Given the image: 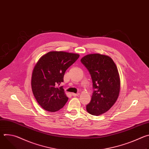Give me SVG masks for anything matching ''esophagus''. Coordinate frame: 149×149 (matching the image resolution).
Segmentation results:
<instances>
[{
    "label": "esophagus",
    "mask_w": 149,
    "mask_h": 149,
    "mask_svg": "<svg viewBox=\"0 0 149 149\" xmlns=\"http://www.w3.org/2000/svg\"><path fill=\"white\" fill-rule=\"evenodd\" d=\"M79 95V93H77V94H75V93H72V95L74 96V97H76V96H78V95Z\"/></svg>",
    "instance_id": "esophagus-1"
}]
</instances>
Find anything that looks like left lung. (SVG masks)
Returning <instances> with one entry per match:
<instances>
[{
  "instance_id": "obj_1",
  "label": "left lung",
  "mask_w": 149,
  "mask_h": 149,
  "mask_svg": "<svg viewBox=\"0 0 149 149\" xmlns=\"http://www.w3.org/2000/svg\"><path fill=\"white\" fill-rule=\"evenodd\" d=\"M81 62L91 75L94 89L87 111L94 116L102 114L111 109L119 95L120 79L117 68L110 56L100 54L87 55Z\"/></svg>"
}]
</instances>
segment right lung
I'll use <instances>...</instances> for the list:
<instances>
[{
	"label": "right lung",
	"mask_w": 149,
	"mask_h": 149,
	"mask_svg": "<svg viewBox=\"0 0 149 149\" xmlns=\"http://www.w3.org/2000/svg\"><path fill=\"white\" fill-rule=\"evenodd\" d=\"M79 55L63 51H51L42 56L35 65L32 75L33 95L44 110L55 112L65 105L68 98L63 87L66 70L78 59Z\"/></svg>",
	"instance_id": "right-lung-1"
}]
</instances>
